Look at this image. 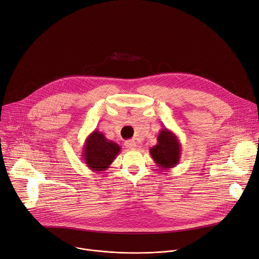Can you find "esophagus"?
<instances>
[{
    "label": "esophagus",
    "mask_w": 259,
    "mask_h": 259,
    "mask_svg": "<svg viewBox=\"0 0 259 259\" xmlns=\"http://www.w3.org/2000/svg\"><path fill=\"white\" fill-rule=\"evenodd\" d=\"M126 145H127V147H129L130 150H135L137 147V142L135 140H128V141H126Z\"/></svg>",
    "instance_id": "34e87169"
}]
</instances>
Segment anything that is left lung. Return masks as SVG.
Segmentation results:
<instances>
[{
    "label": "left lung",
    "instance_id": "8db88e82",
    "mask_svg": "<svg viewBox=\"0 0 259 259\" xmlns=\"http://www.w3.org/2000/svg\"><path fill=\"white\" fill-rule=\"evenodd\" d=\"M158 143L150 150L155 163L161 169L175 167L180 160L181 145L177 136L167 128H163L158 135Z\"/></svg>",
    "mask_w": 259,
    "mask_h": 259
}]
</instances>
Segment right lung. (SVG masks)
Masks as SVG:
<instances>
[{
  "instance_id": "obj_1",
  "label": "right lung",
  "mask_w": 259,
  "mask_h": 259,
  "mask_svg": "<svg viewBox=\"0 0 259 259\" xmlns=\"http://www.w3.org/2000/svg\"><path fill=\"white\" fill-rule=\"evenodd\" d=\"M121 152V146L105 138L103 133L94 130L86 138L83 146L82 157L84 163L93 172L102 173Z\"/></svg>"
}]
</instances>
